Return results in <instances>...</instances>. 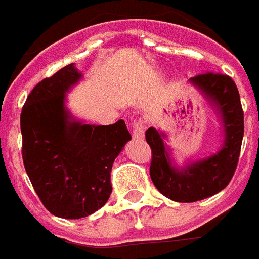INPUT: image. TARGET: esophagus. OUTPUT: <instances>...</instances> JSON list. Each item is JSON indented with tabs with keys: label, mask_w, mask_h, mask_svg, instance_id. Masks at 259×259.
Here are the masks:
<instances>
[{
	"label": "esophagus",
	"mask_w": 259,
	"mask_h": 259,
	"mask_svg": "<svg viewBox=\"0 0 259 259\" xmlns=\"http://www.w3.org/2000/svg\"><path fill=\"white\" fill-rule=\"evenodd\" d=\"M132 137H134V139H143V137H145V122L141 121V120L134 122V125H132Z\"/></svg>",
	"instance_id": "1"
}]
</instances>
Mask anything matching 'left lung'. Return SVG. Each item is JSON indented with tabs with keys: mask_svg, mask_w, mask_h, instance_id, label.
Returning a JSON list of instances; mask_svg holds the SVG:
<instances>
[{
	"mask_svg": "<svg viewBox=\"0 0 259 259\" xmlns=\"http://www.w3.org/2000/svg\"><path fill=\"white\" fill-rule=\"evenodd\" d=\"M214 109L222 128L224 141L218 152L190 160L182 167L172 158L167 134L150 127L146 142L152 148L150 178L158 192L178 203H193L225 189L237 167L244 134V114L240 95L229 75L205 73L189 81Z\"/></svg>",
	"mask_w": 259,
	"mask_h": 259,
	"instance_id": "obj_1",
	"label": "left lung"
}]
</instances>
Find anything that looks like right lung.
I'll return each mask as SVG.
<instances>
[{
  "mask_svg": "<svg viewBox=\"0 0 259 259\" xmlns=\"http://www.w3.org/2000/svg\"><path fill=\"white\" fill-rule=\"evenodd\" d=\"M81 78L74 63L65 66L34 87L20 114L26 172L45 208L65 220L106 204L113 163L131 141L124 120L94 125L70 113L66 94Z\"/></svg>",
  "mask_w": 259,
  "mask_h": 259,
  "instance_id": "right-lung-1",
  "label": "right lung"
}]
</instances>
